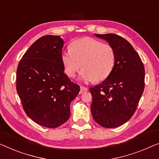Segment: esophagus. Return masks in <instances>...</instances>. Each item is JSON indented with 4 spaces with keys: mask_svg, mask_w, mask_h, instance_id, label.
<instances>
[{
    "mask_svg": "<svg viewBox=\"0 0 159 159\" xmlns=\"http://www.w3.org/2000/svg\"><path fill=\"white\" fill-rule=\"evenodd\" d=\"M80 93H83V92H84V91H88V89L86 88V87H84V86H80Z\"/></svg>",
    "mask_w": 159,
    "mask_h": 159,
    "instance_id": "esophagus-1",
    "label": "esophagus"
}]
</instances>
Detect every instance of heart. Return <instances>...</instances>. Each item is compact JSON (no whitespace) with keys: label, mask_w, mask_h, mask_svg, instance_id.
Listing matches in <instances>:
<instances>
[{"label":"heart","mask_w":159,"mask_h":159,"mask_svg":"<svg viewBox=\"0 0 159 159\" xmlns=\"http://www.w3.org/2000/svg\"><path fill=\"white\" fill-rule=\"evenodd\" d=\"M61 62L65 72L73 78L80 67L84 68L79 79L85 83L102 81L112 72L115 64V51L109 44L91 37H84L71 42L70 49L62 51Z\"/></svg>","instance_id":"b5f03b06"}]
</instances>
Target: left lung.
I'll return each mask as SVG.
<instances>
[{
    "instance_id": "obj_1",
    "label": "left lung",
    "mask_w": 159,
    "mask_h": 159,
    "mask_svg": "<svg viewBox=\"0 0 159 159\" xmlns=\"http://www.w3.org/2000/svg\"><path fill=\"white\" fill-rule=\"evenodd\" d=\"M94 35L112 46L116 60L109 77L90 88L91 111L98 124L114 128L125 124L135 113L145 87L144 66L138 52L124 38L115 34Z\"/></svg>"
}]
</instances>
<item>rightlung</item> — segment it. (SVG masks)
<instances>
[{
  "instance_id": "right-lung-1",
  "label": "right lung",
  "mask_w": 159,
  "mask_h": 159,
  "mask_svg": "<svg viewBox=\"0 0 159 159\" xmlns=\"http://www.w3.org/2000/svg\"><path fill=\"white\" fill-rule=\"evenodd\" d=\"M60 36L40 37L25 52L16 70V90L24 110L36 123L55 128L70 115V102L80 91L64 73Z\"/></svg>"
}]
</instances>
